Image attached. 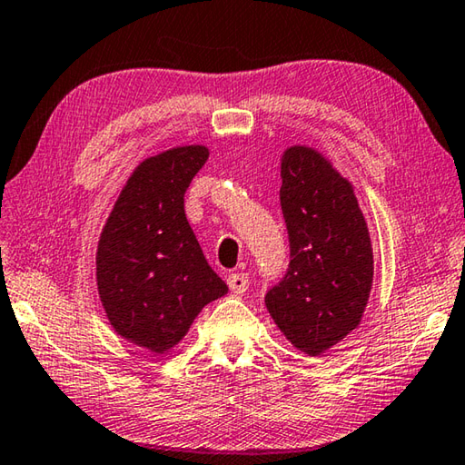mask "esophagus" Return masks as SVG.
I'll use <instances>...</instances> for the list:
<instances>
[{
  "instance_id": "esophagus-1",
  "label": "esophagus",
  "mask_w": 465,
  "mask_h": 465,
  "mask_svg": "<svg viewBox=\"0 0 465 465\" xmlns=\"http://www.w3.org/2000/svg\"><path fill=\"white\" fill-rule=\"evenodd\" d=\"M228 288H231L234 294H245L247 288H249V278L247 273H231L226 278Z\"/></svg>"
}]
</instances>
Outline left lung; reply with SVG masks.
I'll return each instance as SVG.
<instances>
[{
    "instance_id": "1",
    "label": "left lung",
    "mask_w": 465,
    "mask_h": 465,
    "mask_svg": "<svg viewBox=\"0 0 465 465\" xmlns=\"http://www.w3.org/2000/svg\"><path fill=\"white\" fill-rule=\"evenodd\" d=\"M280 202L292 259L265 306L298 351L321 355L363 319L373 282L370 228L351 182L312 146L283 151Z\"/></svg>"
}]
</instances>
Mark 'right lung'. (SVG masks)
I'll return each instance as SVG.
<instances>
[{"label":"right lung","mask_w":465,"mask_h":465,"mask_svg":"<svg viewBox=\"0 0 465 465\" xmlns=\"http://www.w3.org/2000/svg\"><path fill=\"white\" fill-rule=\"evenodd\" d=\"M208 146H173L143 159L126 179L95 251L97 294L116 335L163 355L202 308L228 292L185 218L183 195Z\"/></svg>","instance_id":"add662e5"}]
</instances>
